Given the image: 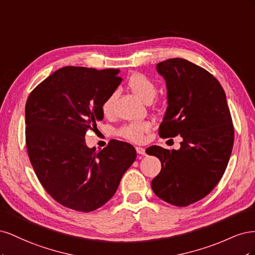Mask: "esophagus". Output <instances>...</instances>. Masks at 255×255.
<instances>
[{
  "mask_svg": "<svg viewBox=\"0 0 255 255\" xmlns=\"http://www.w3.org/2000/svg\"><path fill=\"white\" fill-rule=\"evenodd\" d=\"M136 152L139 154V155H145V149L140 148V146H136Z\"/></svg>",
  "mask_w": 255,
  "mask_h": 255,
  "instance_id": "esophagus-1",
  "label": "esophagus"
}]
</instances>
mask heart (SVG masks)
I'll list each match as a JSON object with an SVG mask.
<instances>
[{
    "label": "heart",
    "mask_w": 255,
    "mask_h": 255,
    "mask_svg": "<svg viewBox=\"0 0 255 255\" xmlns=\"http://www.w3.org/2000/svg\"><path fill=\"white\" fill-rule=\"evenodd\" d=\"M128 85L129 89L139 98L143 102H151L153 98L156 95V86L148 76L142 73H134L129 76ZM114 101L115 94H112L109 98H106L102 104V113L106 117H110L114 113ZM151 128L150 122L140 121L132 122L123 126L119 129V135L126 139L133 142H140L143 139L144 133L149 132Z\"/></svg>",
    "instance_id": "heart-1"
}]
</instances>
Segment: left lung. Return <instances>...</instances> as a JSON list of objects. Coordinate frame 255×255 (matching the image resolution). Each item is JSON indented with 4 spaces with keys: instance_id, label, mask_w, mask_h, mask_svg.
<instances>
[{
    "instance_id": "8db88e82",
    "label": "left lung",
    "mask_w": 255,
    "mask_h": 255,
    "mask_svg": "<svg viewBox=\"0 0 255 255\" xmlns=\"http://www.w3.org/2000/svg\"><path fill=\"white\" fill-rule=\"evenodd\" d=\"M156 69L168 101L159 136L183 140L179 150H145L161 163L151 187L161 200L183 207L206 197L221 180L234 143L232 117L225 90L205 69L183 58L161 61Z\"/></svg>"
}]
</instances>
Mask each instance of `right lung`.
I'll use <instances>...</instances> for the list:
<instances>
[{"instance_id":"right-lung-1","label":"right lung","mask_w":255,"mask_h":255,"mask_svg":"<svg viewBox=\"0 0 255 255\" xmlns=\"http://www.w3.org/2000/svg\"><path fill=\"white\" fill-rule=\"evenodd\" d=\"M119 69L68 66L30 92L25 105L28 157L48 194L68 208L103 206L136 159L132 144L111 140L100 152L85 135L104 117L102 104L121 83Z\"/></svg>"}]
</instances>
